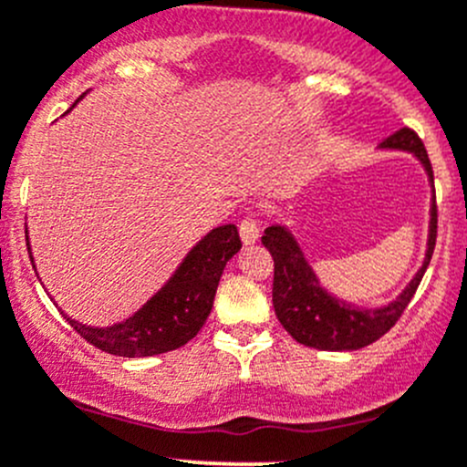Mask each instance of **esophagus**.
Listing matches in <instances>:
<instances>
[{"instance_id":"34e87169","label":"esophagus","mask_w":467,"mask_h":467,"mask_svg":"<svg viewBox=\"0 0 467 467\" xmlns=\"http://www.w3.org/2000/svg\"><path fill=\"white\" fill-rule=\"evenodd\" d=\"M239 234H242V242L246 244H255L260 239V221L255 216H244L242 223H239Z\"/></svg>"}]
</instances>
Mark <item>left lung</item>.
<instances>
[{
  "label": "left lung",
  "mask_w": 467,
  "mask_h": 467,
  "mask_svg": "<svg viewBox=\"0 0 467 467\" xmlns=\"http://www.w3.org/2000/svg\"><path fill=\"white\" fill-rule=\"evenodd\" d=\"M383 148H397V150H409L418 157L427 169L429 180L433 182V169L429 161L427 148L418 132L410 128H401L392 137L381 143ZM438 234V207L433 198L431 207V228H429V248L424 257L422 269L418 271L409 287L401 292L397 301L390 306L379 307V310H358L354 306L337 301L317 283L315 274L307 266L301 248L296 246L292 234L283 225H271L262 234V244L269 248L274 257V310L283 328L292 335L296 342L312 348H324V351H354L368 344L377 342L379 337L388 333L392 326L400 321L404 310L409 307L410 298L415 296L431 262L433 248H436Z\"/></svg>",
  "instance_id": "1"
}]
</instances>
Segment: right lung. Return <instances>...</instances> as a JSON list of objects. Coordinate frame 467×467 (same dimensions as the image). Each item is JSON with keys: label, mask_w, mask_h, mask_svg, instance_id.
I'll return each instance as SVG.
<instances>
[{"label": "right lung", "mask_w": 467, "mask_h": 467, "mask_svg": "<svg viewBox=\"0 0 467 467\" xmlns=\"http://www.w3.org/2000/svg\"><path fill=\"white\" fill-rule=\"evenodd\" d=\"M242 248L233 223L214 228L192 248L173 278L130 319L109 328H90L66 317L72 328L95 348L123 358H143L184 347L210 317L221 274ZM29 251V239H26ZM31 257V255H29ZM34 265V257H31Z\"/></svg>", "instance_id": "right-lung-1"}]
</instances>
